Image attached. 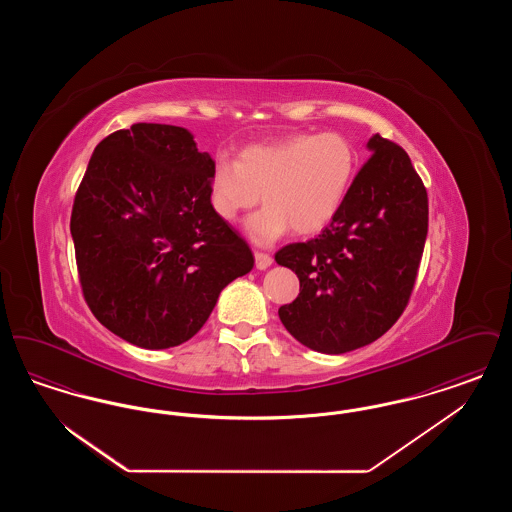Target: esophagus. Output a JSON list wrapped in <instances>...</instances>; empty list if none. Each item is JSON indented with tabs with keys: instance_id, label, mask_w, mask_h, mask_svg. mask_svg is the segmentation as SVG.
<instances>
[{
	"instance_id": "esophagus-1",
	"label": "esophagus",
	"mask_w": 512,
	"mask_h": 512,
	"mask_svg": "<svg viewBox=\"0 0 512 512\" xmlns=\"http://www.w3.org/2000/svg\"><path fill=\"white\" fill-rule=\"evenodd\" d=\"M270 265H272V257H270L268 253L255 251V267L259 268V270H265V268L270 267Z\"/></svg>"
}]
</instances>
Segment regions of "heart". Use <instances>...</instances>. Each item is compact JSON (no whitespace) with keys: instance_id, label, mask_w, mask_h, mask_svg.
<instances>
[{"instance_id":"1","label":"heart","mask_w":512,"mask_h":512,"mask_svg":"<svg viewBox=\"0 0 512 512\" xmlns=\"http://www.w3.org/2000/svg\"><path fill=\"white\" fill-rule=\"evenodd\" d=\"M355 169V147L340 132H299L278 142L249 144L236 161L217 159L209 205L220 220L234 222L263 195L265 207L245 222L255 244L276 242L290 226L295 234L309 236L336 219Z\"/></svg>"}]
</instances>
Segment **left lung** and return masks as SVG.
I'll use <instances>...</instances> for the list:
<instances>
[{
    "mask_svg": "<svg viewBox=\"0 0 512 512\" xmlns=\"http://www.w3.org/2000/svg\"><path fill=\"white\" fill-rule=\"evenodd\" d=\"M340 213L274 259L299 278L278 317L305 347L340 355L384 336L405 311L428 234V194L403 147L374 134Z\"/></svg>",
    "mask_w": 512,
    "mask_h": 512,
    "instance_id": "8db88e82",
    "label": "left lung"
}]
</instances>
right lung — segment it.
<instances>
[{
    "instance_id": "1",
    "label": "right lung",
    "mask_w": 512,
    "mask_h": 512,
    "mask_svg": "<svg viewBox=\"0 0 512 512\" xmlns=\"http://www.w3.org/2000/svg\"><path fill=\"white\" fill-rule=\"evenodd\" d=\"M213 167L171 124H132L92 153L71 215L76 267L94 317L132 345L190 340L253 268L249 245L209 205Z\"/></svg>"
}]
</instances>
